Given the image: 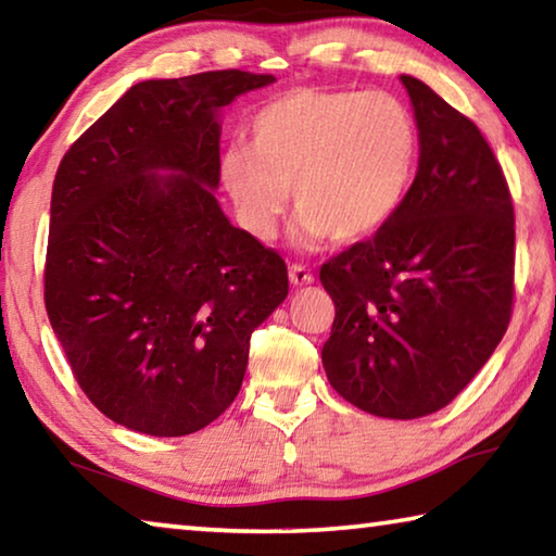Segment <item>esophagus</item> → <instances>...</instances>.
I'll return each mask as SVG.
<instances>
[{
	"mask_svg": "<svg viewBox=\"0 0 556 556\" xmlns=\"http://www.w3.org/2000/svg\"><path fill=\"white\" fill-rule=\"evenodd\" d=\"M289 279H291V285H294V287H304V285H312L314 275H312V269H306L304 265H291L289 267Z\"/></svg>",
	"mask_w": 556,
	"mask_h": 556,
	"instance_id": "1",
	"label": "esophagus"
}]
</instances>
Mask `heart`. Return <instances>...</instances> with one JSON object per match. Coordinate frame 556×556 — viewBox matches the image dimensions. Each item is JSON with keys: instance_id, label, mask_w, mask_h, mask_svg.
<instances>
[{"instance_id": "b5f03b06", "label": "heart", "mask_w": 556, "mask_h": 556, "mask_svg": "<svg viewBox=\"0 0 556 556\" xmlns=\"http://www.w3.org/2000/svg\"><path fill=\"white\" fill-rule=\"evenodd\" d=\"M419 125L390 92L301 88L250 119V149L230 147L220 178L255 238H275L294 186L296 238L361 242L407 199L419 159Z\"/></svg>"}]
</instances>
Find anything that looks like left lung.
Segmentation results:
<instances>
[{"label":"left lung","mask_w":556,"mask_h":556,"mask_svg":"<svg viewBox=\"0 0 556 556\" xmlns=\"http://www.w3.org/2000/svg\"><path fill=\"white\" fill-rule=\"evenodd\" d=\"M419 168L397 215L321 267L336 304L321 361L357 409L434 414L488 363L515 299L513 195L473 122L402 75Z\"/></svg>","instance_id":"1"}]
</instances>
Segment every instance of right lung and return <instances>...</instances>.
<instances>
[{
  "mask_svg": "<svg viewBox=\"0 0 556 556\" xmlns=\"http://www.w3.org/2000/svg\"><path fill=\"white\" fill-rule=\"evenodd\" d=\"M275 75L131 86L61 159L43 301L73 378L117 425L186 437L230 407L250 336L287 299L279 252L230 225L218 110Z\"/></svg>",
  "mask_w": 556,
  "mask_h": 556,
  "instance_id": "right-lung-1",
  "label": "right lung"
}]
</instances>
